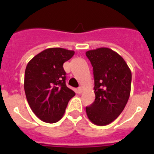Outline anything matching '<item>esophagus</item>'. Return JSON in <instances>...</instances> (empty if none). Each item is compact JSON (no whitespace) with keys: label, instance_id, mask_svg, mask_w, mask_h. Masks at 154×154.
<instances>
[{"label":"esophagus","instance_id":"1","mask_svg":"<svg viewBox=\"0 0 154 154\" xmlns=\"http://www.w3.org/2000/svg\"><path fill=\"white\" fill-rule=\"evenodd\" d=\"M77 92H78L79 94H81L82 92V86L79 87L78 89H77Z\"/></svg>","mask_w":154,"mask_h":154}]
</instances>
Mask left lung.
Masks as SVG:
<instances>
[{"instance_id": "8db88e82", "label": "left lung", "mask_w": 154, "mask_h": 154, "mask_svg": "<svg viewBox=\"0 0 154 154\" xmlns=\"http://www.w3.org/2000/svg\"><path fill=\"white\" fill-rule=\"evenodd\" d=\"M93 67L96 99L86 106L87 116L97 126L109 124L123 112L130 97L132 74L122 57L108 48L85 53Z\"/></svg>"}]
</instances>
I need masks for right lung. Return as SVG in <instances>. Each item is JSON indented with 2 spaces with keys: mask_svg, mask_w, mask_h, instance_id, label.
Here are the masks:
<instances>
[{
  "mask_svg": "<svg viewBox=\"0 0 154 154\" xmlns=\"http://www.w3.org/2000/svg\"><path fill=\"white\" fill-rule=\"evenodd\" d=\"M75 51L50 48L35 55L27 65L24 92L31 110L41 120L54 123L60 120L69 101L75 95L65 85L63 64Z\"/></svg>",
  "mask_w": 154,
  "mask_h": 154,
  "instance_id": "1",
  "label": "right lung"
}]
</instances>
